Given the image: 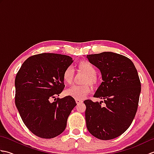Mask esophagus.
<instances>
[{
	"mask_svg": "<svg viewBox=\"0 0 154 154\" xmlns=\"http://www.w3.org/2000/svg\"><path fill=\"white\" fill-rule=\"evenodd\" d=\"M76 103H77V104L82 103H83V100H81V99H76Z\"/></svg>",
	"mask_w": 154,
	"mask_h": 154,
	"instance_id": "obj_1",
	"label": "esophagus"
}]
</instances>
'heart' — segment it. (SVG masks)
I'll return each instance as SVG.
<instances>
[{
    "mask_svg": "<svg viewBox=\"0 0 154 154\" xmlns=\"http://www.w3.org/2000/svg\"><path fill=\"white\" fill-rule=\"evenodd\" d=\"M77 71L85 74L81 85H73L66 91L67 95L74 98L75 99H82L90 92V87H95L99 83V78L97 75V69L95 66L87 60L79 61L77 64ZM75 77V71L73 68L68 67L65 69L63 74V79L65 83L71 84L73 82Z\"/></svg>",
    "mask_w": 154,
    "mask_h": 154,
    "instance_id": "b5f03b06",
    "label": "heart"
}]
</instances>
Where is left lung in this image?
Returning <instances> with one entry per match:
<instances>
[{
	"label": "left lung",
	"instance_id": "1",
	"mask_svg": "<svg viewBox=\"0 0 154 154\" xmlns=\"http://www.w3.org/2000/svg\"><path fill=\"white\" fill-rule=\"evenodd\" d=\"M88 60L100 69L103 82L94 97L106 105L85 100V120L89 132L97 138H117L131 125L138 106L141 83L129 58L113 52L88 55Z\"/></svg>",
	"mask_w": 154,
	"mask_h": 154
}]
</instances>
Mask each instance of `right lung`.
<instances>
[{
    "label": "right lung",
    "instance_id": "1",
    "mask_svg": "<svg viewBox=\"0 0 154 154\" xmlns=\"http://www.w3.org/2000/svg\"><path fill=\"white\" fill-rule=\"evenodd\" d=\"M73 62L65 55L37 54L28 57L16 74V108L26 126L40 138H53L63 132L77 105L70 96L56 99L65 87L63 72Z\"/></svg>",
    "mask_w": 154,
    "mask_h": 154
}]
</instances>
